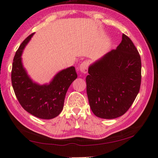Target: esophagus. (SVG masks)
<instances>
[{
    "label": "esophagus",
    "instance_id": "esophagus-1",
    "mask_svg": "<svg viewBox=\"0 0 158 158\" xmlns=\"http://www.w3.org/2000/svg\"><path fill=\"white\" fill-rule=\"evenodd\" d=\"M88 64L87 61H83V63L80 64L79 66V70L80 72L83 74H86L88 73Z\"/></svg>",
    "mask_w": 158,
    "mask_h": 158
}]
</instances>
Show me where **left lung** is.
<instances>
[{"label":"left lung","instance_id":"1","mask_svg":"<svg viewBox=\"0 0 158 158\" xmlns=\"http://www.w3.org/2000/svg\"><path fill=\"white\" fill-rule=\"evenodd\" d=\"M86 77L87 94L95 116L113 119L123 115L134 103L141 83V59L130 38L122 41L89 65Z\"/></svg>","mask_w":158,"mask_h":158}]
</instances>
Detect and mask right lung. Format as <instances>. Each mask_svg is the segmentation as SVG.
Returning a JSON list of instances; mask_svg holds the SVG:
<instances>
[{"label":"right lung","instance_id":"1","mask_svg":"<svg viewBox=\"0 0 158 158\" xmlns=\"http://www.w3.org/2000/svg\"><path fill=\"white\" fill-rule=\"evenodd\" d=\"M34 33L24 40L15 52L11 70V83L21 106L37 118L52 119L63 110L68 89L77 78L75 68L70 66L58 72L48 83L40 85L28 75L22 54Z\"/></svg>","mask_w":158,"mask_h":158}]
</instances>
